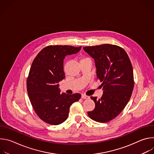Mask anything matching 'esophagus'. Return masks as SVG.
Wrapping results in <instances>:
<instances>
[{
  "mask_svg": "<svg viewBox=\"0 0 154 154\" xmlns=\"http://www.w3.org/2000/svg\"><path fill=\"white\" fill-rule=\"evenodd\" d=\"M82 98L83 99H88L90 98V97L85 95V94H82Z\"/></svg>",
  "mask_w": 154,
  "mask_h": 154,
  "instance_id": "obj_1",
  "label": "esophagus"
}]
</instances>
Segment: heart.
<instances>
[{
	"instance_id": "heart-1",
	"label": "heart",
	"mask_w": 154,
	"mask_h": 154,
	"mask_svg": "<svg viewBox=\"0 0 154 154\" xmlns=\"http://www.w3.org/2000/svg\"><path fill=\"white\" fill-rule=\"evenodd\" d=\"M85 59H87V58H83V59H82V60H85Z\"/></svg>"
}]
</instances>
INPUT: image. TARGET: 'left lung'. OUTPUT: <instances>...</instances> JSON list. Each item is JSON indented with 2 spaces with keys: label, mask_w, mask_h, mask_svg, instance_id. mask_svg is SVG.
<instances>
[{
  "label": "left lung",
  "mask_w": 154,
  "mask_h": 154,
  "mask_svg": "<svg viewBox=\"0 0 154 154\" xmlns=\"http://www.w3.org/2000/svg\"><path fill=\"white\" fill-rule=\"evenodd\" d=\"M83 50L94 59L103 90L101 98L91 97L95 108L88 115L94 121L106 122L119 115L130 99L134 86L132 65L126 52L116 45L104 44Z\"/></svg>",
  "instance_id": "obj_1"
}]
</instances>
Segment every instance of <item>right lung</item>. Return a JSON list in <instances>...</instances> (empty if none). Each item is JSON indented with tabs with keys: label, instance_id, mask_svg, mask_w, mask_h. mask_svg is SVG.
<instances>
[{
	"label": "right lung",
	"instance_id": "1",
	"mask_svg": "<svg viewBox=\"0 0 154 154\" xmlns=\"http://www.w3.org/2000/svg\"><path fill=\"white\" fill-rule=\"evenodd\" d=\"M81 48L49 46L39 52L32 64L27 80L28 95L38 117L49 124L58 125L66 120L71 105L81 97L79 93H61L58 84L65 78V57L78 53Z\"/></svg>",
	"mask_w": 154,
	"mask_h": 154
}]
</instances>
